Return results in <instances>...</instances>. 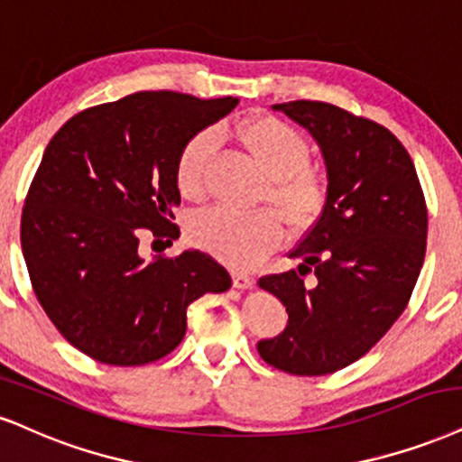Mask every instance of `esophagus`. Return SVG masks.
Returning a JSON list of instances; mask_svg holds the SVG:
<instances>
[{
  "label": "esophagus",
  "mask_w": 462,
  "mask_h": 462,
  "mask_svg": "<svg viewBox=\"0 0 462 462\" xmlns=\"http://www.w3.org/2000/svg\"><path fill=\"white\" fill-rule=\"evenodd\" d=\"M231 278H233V287L236 289H250L254 284L253 276L244 274V272H233Z\"/></svg>",
  "instance_id": "esophagus-1"
}]
</instances>
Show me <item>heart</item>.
<instances>
[{
	"label": "heart",
	"mask_w": 462,
	"mask_h": 462,
	"mask_svg": "<svg viewBox=\"0 0 462 462\" xmlns=\"http://www.w3.org/2000/svg\"><path fill=\"white\" fill-rule=\"evenodd\" d=\"M225 134V128L216 130V134L199 133L184 145L175 164V184L184 199H203L205 171L216 150V136ZM231 134L261 173L270 178L265 199L282 220L295 233L315 225L326 205V184L309 167L310 150L304 136L291 124L272 116L250 117ZM188 237L222 263L246 270L281 246L284 229L281 218L272 212L242 214L214 208L190 220Z\"/></svg>",
	"instance_id": "obj_1"
}]
</instances>
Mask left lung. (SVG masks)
Here are the masks:
<instances>
[{
	"label": "left lung",
	"instance_id": "obj_1",
	"mask_svg": "<svg viewBox=\"0 0 462 462\" xmlns=\"http://www.w3.org/2000/svg\"><path fill=\"white\" fill-rule=\"evenodd\" d=\"M272 109L317 141L328 192L319 220L289 253L298 270L259 281L287 306L289 321L257 349L274 368L317 377L360 360L405 310L424 263L429 214L411 156L388 128L317 100ZM306 273L316 276L312 288Z\"/></svg>",
	"mask_w": 462,
	"mask_h": 462
}]
</instances>
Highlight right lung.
Returning a JSON list of instances; mask_svg holds the SVG:
<instances>
[{"label": "right lung", "instance_id": "1", "mask_svg": "<svg viewBox=\"0 0 462 462\" xmlns=\"http://www.w3.org/2000/svg\"><path fill=\"white\" fill-rule=\"evenodd\" d=\"M136 92L74 116L42 153L21 218L33 291L68 343L113 366L156 362L181 343L186 310L231 276L201 253L145 261L139 237L173 244L175 164L192 136L236 109Z\"/></svg>", "mask_w": 462, "mask_h": 462}]
</instances>
